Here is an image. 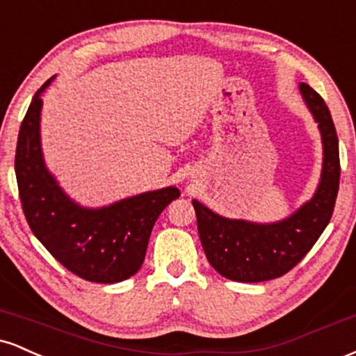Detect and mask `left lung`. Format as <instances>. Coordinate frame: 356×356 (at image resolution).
I'll return each mask as SVG.
<instances>
[{
	"mask_svg": "<svg viewBox=\"0 0 356 356\" xmlns=\"http://www.w3.org/2000/svg\"><path fill=\"white\" fill-rule=\"evenodd\" d=\"M300 93L318 124L323 144L321 177L313 197L276 222L224 218L192 201L207 261L227 280L261 283L286 275L303 259L332 219L340 186L337 130L325 100L306 83H300Z\"/></svg>",
	"mask_w": 356,
	"mask_h": 356,
	"instance_id": "1",
	"label": "left lung"
}]
</instances>
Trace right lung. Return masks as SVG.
<instances>
[{"label":"right lung","mask_w":356,"mask_h":356,"mask_svg":"<svg viewBox=\"0 0 356 356\" xmlns=\"http://www.w3.org/2000/svg\"><path fill=\"white\" fill-rule=\"evenodd\" d=\"M53 79L35 93L19 127L15 172L24 218L40 243L73 275L92 283H118L140 269L155 220L181 191L164 187L104 207L73 201L48 170L42 150V93Z\"/></svg>","instance_id":"obj_1"}]
</instances>
